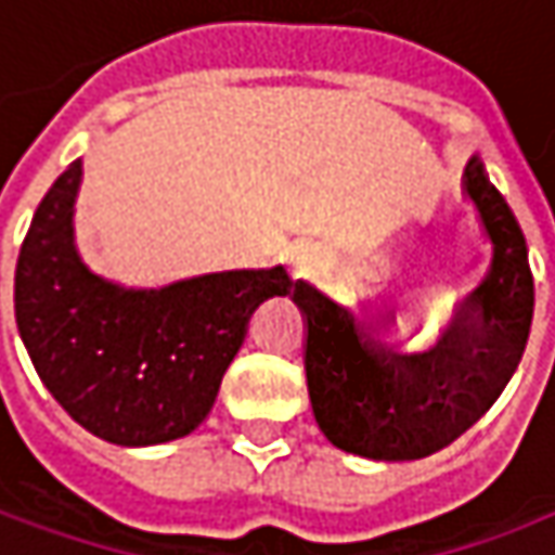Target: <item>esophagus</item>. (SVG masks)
Masks as SVG:
<instances>
[{"mask_svg":"<svg viewBox=\"0 0 555 555\" xmlns=\"http://www.w3.org/2000/svg\"><path fill=\"white\" fill-rule=\"evenodd\" d=\"M291 261H294V268H297L299 274H309V271H315L319 268V256L315 253H297V256H291Z\"/></svg>","mask_w":555,"mask_h":555,"instance_id":"obj_1","label":"esophagus"}]
</instances>
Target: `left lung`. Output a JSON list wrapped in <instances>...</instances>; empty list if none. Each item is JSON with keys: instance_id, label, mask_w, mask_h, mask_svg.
<instances>
[{"instance_id": "left-lung-1", "label": "left lung", "mask_w": 555, "mask_h": 555, "mask_svg": "<svg viewBox=\"0 0 555 555\" xmlns=\"http://www.w3.org/2000/svg\"><path fill=\"white\" fill-rule=\"evenodd\" d=\"M464 192L493 243V264L433 350L388 344L376 325L309 281L291 291L306 325L302 363L312 414L340 452L373 461L433 455L493 408L521 363L534 319L525 233L480 154L464 167Z\"/></svg>"}]
</instances>
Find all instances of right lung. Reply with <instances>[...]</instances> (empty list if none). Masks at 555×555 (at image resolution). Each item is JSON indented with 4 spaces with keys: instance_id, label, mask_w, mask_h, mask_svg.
<instances>
[{
    "instance_id": "obj_1",
    "label": "right lung",
    "mask_w": 555,
    "mask_h": 555,
    "mask_svg": "<svg viewBox=\"0 0 555 555\" xmlns=\"http://www.w3.org/2000/svg\"><path fill=\"white\" fill-rule=\"evenodd\" d=\"M81 160L37 205L15 268V322L62 411L113 446L144 449L205 423L258 302L291 294L284 264L122 287L75 246Z\"/></svg>"
}]
</instances>
